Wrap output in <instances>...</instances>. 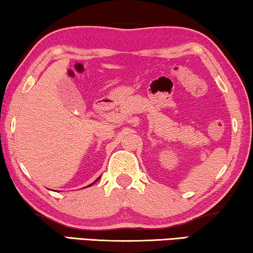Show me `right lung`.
Segmentation results:
<instances>
[{
  "mask_svg": "<svg viewBox=\"0 0 253 253\" xmlns=\"http://www.w3.org/2000/svg\"><path fill=\"white\" fill-rule=\"evenodd\" d=\"M96 181H98V179H97V180H96ZM91 185H92V184H91ZM91 185H90V186H91Z\"/></svg>",
  "mask_w": 253,
  "mask_h": 253,
  "instance_id": "add662e5",
  "label": "right lung"
}]
</instances>
